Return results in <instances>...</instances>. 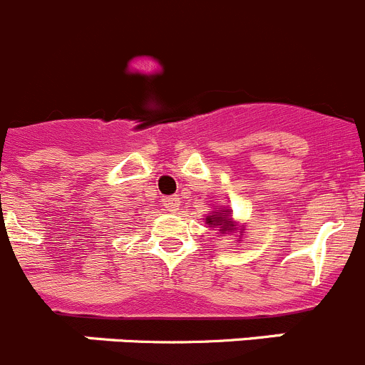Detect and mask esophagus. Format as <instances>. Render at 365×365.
<instances>
[{
  "instance_id": "obj_1",
  "label": "esophagus",
  "mask_w": 365,
  "mask_h": 365,
  "mask_svg": "<svg viewBox=\"0 0 365 365\" xmlns=\"http://www.w3.org/2000/svg\"><path fill=\"white\" fill-rule=\"evenodd\" d=\"M179 204H180V200L177 195H170V197H165V199H163V206H165V210L170 211V213H175V211L179 210Z\"/></svg>"
}]
</instances>
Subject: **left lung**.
<instances>
[{
  "label": "left lung",
  "instance_id": "1",
  "mask_svg": "<svg viewBox=\"0 0 365 365\" xmlns=\"http://www.w3.org/2000/svg\"><path fill=\"white\" fill-rule=\"evenodd\" d=\"M206 220H207V224H211V225H218V227H220V231H222V232L231 231V218H229L227 215H224V213L210 215V217H207Z\"/></svg>",
  "mask_w": 365,
  "mask_h": 365
}]
</instances>
